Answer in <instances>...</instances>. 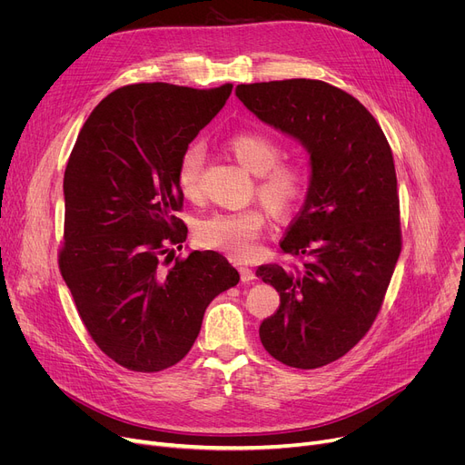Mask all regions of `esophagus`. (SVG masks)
<instances>
[{"instance_id":"esophagus-1","label":"esophagus","mask_w":465,"mask_h":465,"mask_svg":"<svg viewBox=\"0 0 465 465\" xmlns=\"http://www.w3.org/2000/svg\"><path fill=\"white\" fill-rule=\"evenodd\" d=\"M237 270H239V275H241V281H242V282H251V281L256 279L254 272L251 270V267H247V265L237 263Z\"/></svg>"}]
</instances>
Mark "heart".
Instances as JSON below:
<instances>
[{
	"instance_id": "heart-1",
	"label": "heart",
	"mask_w": 465,
	"mask_h": 465,
	"mask_svg": "<svg viewBox=\"0 0 465 465\" xmlns=\"http://www.w3.org/2000/svg\"><path fill=\"white\" fill-rule=\"evenodd\" d=\"M226 151L252 175H256L254 193L277 218L294 214L307 195V169L282 158V144L260 132H237L226 141ZM203 149L190 144L177 163V188L183 198L195 202L202 195ZM267 211L260 205L214 213L195 226V237L203 247L223 251L233 258H249L265 230Z\"/></svg>"
}]
</instances>
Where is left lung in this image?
<instances>
[{"label": "left lung", "mask_w": 465, "mask_h": 465, "mask_svg": "<svg viewBox=\"0 0 465 465\" xmlns=\"http://www.w3.org/2000/svg\"><path fill=\"white\" fill-rule=\"evenodd\" d=\"M265 124L311 154V184L279 242L302 265H260L281 305L260 326L263 349L298 370L345 356L373 326L401 252L394 156L356 97L314 79L235 88Z\"/></svg>", "instance_id": "1"}]
</instances>
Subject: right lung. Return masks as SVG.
<instances>
[{
  "label": "right lung",
  "instance_id": "1",
  "mask_svg": "<svg viewBox=\"0 0 465 465\" xmlns=\"http://www.w3.org/2000/svg\"><path fill=\"white\" fill-rule=\"evenodd\" d=\"M232 88L122 86L92 111L67 160L60 273L94 343L130 371L181 361L207 305L239 282L214 251L168 265L188 233L177 163Z\"/></svg>",
  "mask_w": 465,
  "mask_h": 465
}]
</instances>
